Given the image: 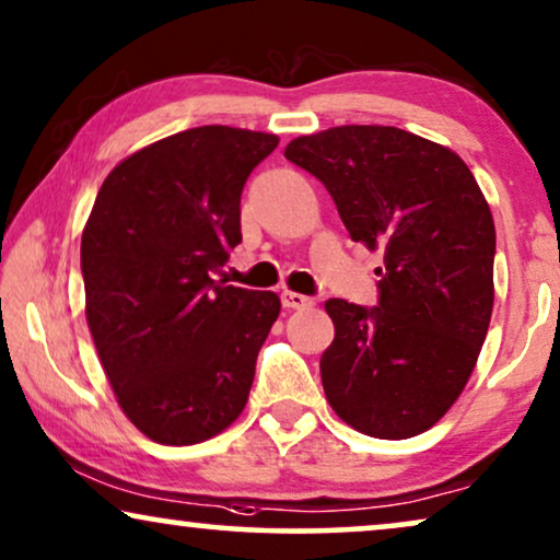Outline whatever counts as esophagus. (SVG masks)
<instances>
[{
  "mask_svg": "<svg viewBox=\"0 0 560 560\" xmlns=\"http://www.w3.org/2000/svg\"><path fill=\"white\" fill-rule=\"evenodd\" d=\"M281 304H284L287 310H307L315 304L312 296H304L300 292H281Z\"/></svg>",
  "mask_w": 560,
  "mask_h": 560,
  "instance_id": "1",
  "label": "esophagus"
}]
</instances>
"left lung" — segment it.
<instances>
[{
  "mask_svg": "<svg viewBox=\"0 0 560 560\" xmlns=\"http://www.w3.org/2000/svg\"><path fill=\"white\" fill-rule=\"evenodd\" d=\"M284 155L330 191L350 241L384 250L376 307L327 300L325 397L350 428L420 435L471 376L494 307L489 205L448 148L382 125L302 136Z\"/></svg>",
  "mask_w": 560,
  "mask_h": 560,
  "instance_id": "1",
  "label": "left lung"
}]
</instances>
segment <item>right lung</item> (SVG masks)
<instances>
[{"label":"right lung","mask_w":560,"mask_h":560,"mask_svg":"<svg viewBox=\"0 0 560 560\" xmlns=\"http://www.w3.org/2000/svg\"><path fill=\"white\" fill-rule=\"evenodd\" d=\"M276 145L225 125L184 130L96 194L81 235L89 330L119 407L155 443H202L248 401L281 302L212 276L243 241V186Z\"/></svg>","instance_id":"add662e5"}]
</instances>
